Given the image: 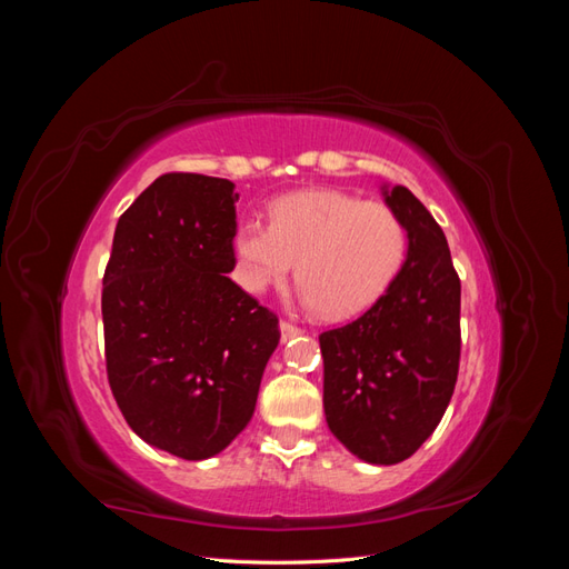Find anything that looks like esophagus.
Listing matches in <instances>:
<instances>
[{
  "instance_id": "34e87169",
  "label": "esophagus",
  "mask_w": 569,
  "mask_h": 569,
  "mask_svg": "<svg viewBox=\"0 0 569 569\" xmlns=\"http://www.w3.org/2000/svg\"><path fill=\"white\" fill-rule=\"evenodd\" d=\"M280 332H282V341H289V339H295L297 335H301V330L297 325H291V322H287V320H282L280 322Z\"/></svg>"
}]
</instances>
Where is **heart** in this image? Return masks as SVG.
<instances>
[{"instance_id": "1", "label": "heart", "mask_w": 569, "mask_h": 569, "mask_svg": "<svg viewBox=\"0 0 569 569\" xmlns=\"http://www.w3.org/2000/svg\"><path fill=\"white\" fill-rule=\"evenodd\" d=\"M239 282L251 295L297 266L301 303L327 318L363 313L396 280L408 256L401 216L341 189H306L270 206V226L247 220L234 234Z\"/></svg>"}]
</instances>
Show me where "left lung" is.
<instances>
[{
  "instance_id": "left-lung-1",
  "label": "left lung",
  "mask_w": 569,
  "mask_h": 569,
  "mask_svg": "<svg viewBox=\"0 0 569 569\" xmlns=\"http://www.w3.org/2000/svg\"><path fill=\"white\" fill-rule=\"evenodd\" d=\"M385 201L406 222V263L363 316L320 335L327 427L372 465L420 449L460 363V280L446 234L408 187H385Z\"/></svg>"
}]
</instances>
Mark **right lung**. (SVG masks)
<instances>
[{
  "label": "right lung",
  "instance_id": "right-lung-1",
  "mask_svg": "<svg viewBox=\"0 0 569 569\" xmlns=\"http://www.w3.org/2000/svg\"><path fill=\"white\" fill-rule=\"evenodd\" d=\"M234 184L153 180L118 218L101 289L107 375L132 432L184 460L220 453L249 425L278 316L237 287Z\"/></svg>",
  "mask_w": 569,
  "mask_h": 569
}]
</instances>
